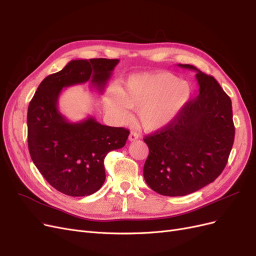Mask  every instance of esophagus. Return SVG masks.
Wrapping results in <instances>:
<instances>
[{
    "label": "esophagus",
    "mask_w": 256,
    "mask_h": 256,
    "mask_svg": "<svg viewBox=\"0 0 256 256\" xmlns=\"http://www.w3.org/2000/svg\"><path fill=\"white\" fill-rule=\"evenodd\" d=\"M138 136H138V134L134 132V131H131L129 134V141H136V140H138Z\"/></svg>",
    "instance_id": "esophagus-1"
}]
</instances>
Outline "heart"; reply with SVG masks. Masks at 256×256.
Returning <instances> with one entry per match:
<instances>
[{"mask_svg":"<svg viewBox=\"0 0 256 256\" xmlns=\"http://www.w3.org/2000/svg\"><path fill=\"white\" fill-rule=\"evenodd\" d=\"M187 81L168 72L134 76L125 86L109 92L104 109L116 122L129 118L127 108L136 110L138 120L146 130L166 126L187 106L191 97Z\"/></svg>","mask_w":256,"mask_h":256,"instance_id":"heart-1","label":"heart"}]
</instances>
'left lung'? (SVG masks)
<instances>
[{"mask_svg":"<svg viewBox=\"0 0 256 256\" xmlns=\"http://www.w3.org/2000/svg\"><path fill=\"white\" fill-rule=\"evenodd\" d=\"M200 92L162 129L145 136L144 180L161 196H182L212 182L226 168L235 138L230 98L212 76L192 65Z\"/></svg>","mask_w":256,"mask_h":256,"instance_id":"1","label":"left lung"}]
</instances>
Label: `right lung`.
<instances>
[{"mask_svg":"<svg viewBox=\"0 0 256 256\" xmlns=\"http://www.w3.org/2000/svg\"><path fill=\"white\" fill-rule=\"evenodd\" d=\"M118 60H70L42 80L28 110L30 158L53 188L70 196H86L106 180V154L125 146L129 130L110 127L88 118L68 122L58 109L62 90L88 81L102 92Z\"/></svg>","mask_w":256,"mask_h":256,"instance_id":"add662e5","label":"right lung"}]
</instances>
